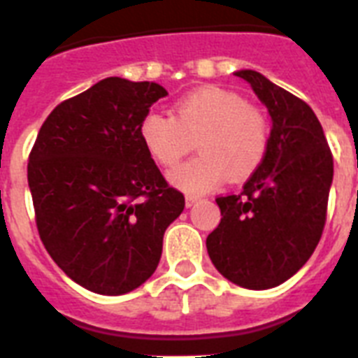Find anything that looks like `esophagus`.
<instances>
[{
  "label": "esophagus",
  "instance_id": "1",
  "mask_svg": "<svg viewBox=\"0 0 358 358\" xmlns=\"http://www.w3.org/2000/svg\"><path fill=\"white\" fill-rule=\"evenodd\" d=\"M199 200H200L199 196H193V194H187V196H185V206H187V208H191V206L196 204Z\"/></svg>",
  "mask_w": 358,
  "mask_h": 358
}]
</instances>
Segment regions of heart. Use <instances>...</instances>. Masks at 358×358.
<instances>
[{"label": "heart", "instance_id": "1", "mask_svg": "<svg viewBox=\"0 0 358 358\" xmlns=\"http://www.w3.org/2000/svg\"><path fill=\"white\" fill-rule=\"evenodd\" d=\"M139 138L150 158L174 167L194 147L200 158L169 174L174 185L189 194H204L226 178L245 180L255 173L268 147V124L259 108L246 104L235 92L204 86L174 104V117L145 113Z\"/></svg>", "mask_w": 358, "mask_h": 358}]
</instances>
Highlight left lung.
<instances>
[{
	"label": "left lung",
	"instance_id": "left-lung-1",
	"mask_svg": "<svg viewBox=\"0 0 358 358\" xmlns=\"http://www.w3.org/2000/svg\"><path fill=\"white\" fill-rule=\"evenodd\" d=\"M272 119L268 147L241 194L219 196L206 246L215 268L252 290L278 287L315 252L325 224L333 156L307 103L254 69H241Z\"/></svg>",
	"mask_w": 358,
	"mask_h": 358
}]
</instances>
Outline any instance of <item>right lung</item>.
<instances>
[{
    "instance_id": "right-lung-1",
    "label": "right lung",
    "mask_w": 358,
    "mask_h": 358,
    "mask_svg": "<svg viewBox=\"0 0 358 358\" xmlns=\"http://www.w3.org/2000/svg\"><path fill=\"white\" fill-rule=\"evenodd\" d=\"M167 90L121 77L99 80L49 113L29 154L27 180L43 246L68 278L104 296L154 274L164 234L184 211L139 138Z\"/></svg>"
}]
</instances>
